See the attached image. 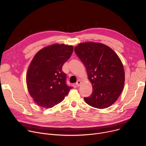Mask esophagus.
<instances>
[{
  "mask_svg": "<svg viewBox=\"0 0 146 146\" xmlns=\"http://www.w3.org/2000/svg\"><path fill=\"white\" fill-rule=\"evenodd\" d=\"M81 83H82V82L80 81V80H78L77 82V83H76V86H77V87H79L80 86V84H81Z\"/></svg>",
  "mask_w": 146,
  "mask_h": 146,
  "instance_id": "1",
  "label": "esophagus"
}]
</instances>
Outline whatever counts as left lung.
Returning <instances> with one entry per match:
<instances>
[{
    "mask_svg": "<svg viewBox=\"0 0 146 146\" xmlns=\"http://www.w3.org/2000/svg\"><path fill=\"white\" fill-rule=\"evenodd\" d=\"M74 51L84 63L92 86L91 95L84 101L98 109L110 107L124 87L125 70L120 58L110 47L99 42L80 43Z\"/></svg>",
    "mask_w": 146,
    "mask_h": 146,
    "instance_id": "1",
    "label": "left lung"
}]
</instances>
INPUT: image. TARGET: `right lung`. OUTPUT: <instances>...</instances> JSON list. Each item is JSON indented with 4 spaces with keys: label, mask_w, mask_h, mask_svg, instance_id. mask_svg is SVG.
<instances>
[{
    "label": "right lung",
    "mask_w": 146,
    "mask_h": 146,
    "mask_svg": "<svg viewBox=\"0 0 146 146\" xmlns=\"http://www.w3.org/2000/svg\"><path fill=\"white\" fill-rule=\"evenodd\" d=\"M73 46L55 44L39 50L26 74L30 96L39 107L50 108L62 102L72 87L66 83L62 66L70 57Z\"/></svg>",
    "instance_id": "add662e5"
}]
</instances>
